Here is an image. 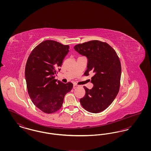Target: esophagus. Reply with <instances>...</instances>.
Instances as JSON below:
<instances>
[{
    "label": "esophagus",
    "instance_id": "esophagus-1",
    "mask_svg": "<svg viewBox=\"0 0 151 151\" xmlns=\"http://www.w3.org/2000/svg\"><path fill=\"white\" fill-rule=\"evenodd\" d=\"M78 87H79V86H78V85H76V84H73V88L75 89V88H78Z\"/></svg>",
    "mask_w": 151,
    "mask_h": 151
}]
</instances>
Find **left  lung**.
Wrapping results in <instances>:
<instances>
[{"label": "left lung", "mask_w": 151, "mask_h": 151, "mask_svg": "<svg viewBox=\"0 0 151 151\" xmlns=\"http://www.w3.org/2000/svg\"><path fill=\"white\" fill-rule=\"evenodd\" d=\"M75 50L88 59L84 75L94 73L91 78L93 86H84L86 94L80 99L81 105L89 112L98 113L105 110L118 93L121 76V65L115 51L107 43L97 40L75 46Z\"/></svg>", "instance_id": "1"}]
</instances>
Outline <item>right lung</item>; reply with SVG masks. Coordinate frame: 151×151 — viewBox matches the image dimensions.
Listing matches in <instances>:
<instances>
[{
	"label": "right lung",
	"instance_id": "right-lung-1",
	"mask_svg": "<svg viewBox=\"0 0 151 151\" xmlns=\"http://www.w3.org/2000/svg\"><path fill=\"white\" fill-rule=\"evenodd\" d=\"M70 46L52 40L40 43L31 52L27 62L25 76L29 97L37 108L50 114L59 110L65 94L73 88L55 79Z\"/></svg>",
	"mask_w": 151,
	"mask_h": 151
}]
</instances>
